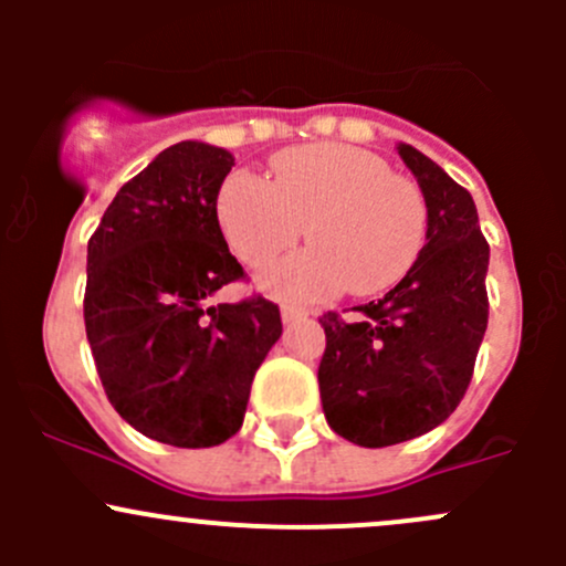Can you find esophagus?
<instances>
[{
  "label": "esophagus",
  "instance_id": "obj_1",
  "mask_svg": "<svg viewBox=\"0 0 566 566\" xmlns=\"http://www.w3.org/2000/svg\"><path fill=\"white\" fill-rule=\"evenodd\" d=\"M304 317H306L304 310H295V306H282L284 323H298V319H304Z\"/></svg>",
  "mask_w": 566,
  "mask_h": 566
}]
</instances>
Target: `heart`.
<instances>
[{"label": "heart", "instance_id": "obj_1", "mask_svg": "<svg viewBox=\"0 0 566 566\" xmlns=\"http://www.w3.org/2000/svg\"><path fill=\"white\" fill-rule=\"evenodd\" d=\"M216 221L247 265H262L310 232L312 247L265 268L260 287L287 304H323L347 287L378 295L405 279L427 243L430 210L424 191L391 175L375 153L304 145L273 158L271 180L247 169L227 175Z\"/></svg>", "mask_w": 566, "mask_h": 566}]
</instances>
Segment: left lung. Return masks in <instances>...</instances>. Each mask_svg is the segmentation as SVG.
Wrapping results in <instances>:
<instances>
[{"label": "left lung", "instance_id": "left-lung-1", "mask_svg": "<svg viewBox=\"0 0 566 566\" xmlns=\"http://www.w3.org/2000/svg\"><path fill=\"white\" fill-rule=\"evenodd\" d=\"M397 150L430 210L424 249L397 287L358 306V319L319 317L323 413L336 436L367 449L447 421L465 397L488 331L490 247L471 193L416 147Z\"/></svg>", "mask_w": 566, "mask_h": 566}]
</instances>
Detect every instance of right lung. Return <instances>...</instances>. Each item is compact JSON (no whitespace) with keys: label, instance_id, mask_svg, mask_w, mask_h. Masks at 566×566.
I'll return each mask as SVG.
<instances>
[{"label":"right lung","instance_id":"add662e5","mask_svg":"<svg viewBox=\"0 0 566 566\" xmlns=\"http://www.w3.org/2000/svg\"><path fill=\"white\" fill-rule=\"evenodd\" d=\"M232 153L177 142L130 177L87 243L84 325L108 402L134 430L180 449L243 424L254 373L282 336L262 295L210 304L243 279L216 221Z\"/></svg>","mask_w":566,"mask_h":566}]
</instances>
